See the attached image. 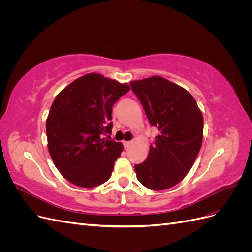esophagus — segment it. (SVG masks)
<instances>
[{
    "label": "esophagus",
    "instance_id": "obj_1",
    "mask_svg": "<svg viewBox=\"0 0 252 252\" xmlns=\"http://www.w3.org/2000/svg\"><path fill=\"white\" fill-rule=\"evenodd\" d=\"M131 141H123V145H124V147L125 148H127V147H129L131 145Z\"/></svg>",
    "mask_w": 252,
    "mask_h": 252
}]
</instances>
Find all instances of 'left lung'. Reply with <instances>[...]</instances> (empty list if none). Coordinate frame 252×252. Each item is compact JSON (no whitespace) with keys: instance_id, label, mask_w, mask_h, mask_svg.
I'll return each instance as SVG.
<instances>
[{"instance_id":"8db88e82","label":"left lung","mask_w":252,"mask_h":252,"mask_svg":"<svg viewBox=\"0 0 252 252\" xmlns=\"http://www.w3.org/2000/svg\"><path fill=\"white\" fill-rule=\"evenodd\" d=\"M156 136L146 161L134 165L141 184L165 190L186 177L199 155L203 140V116L187 90L161 77L130 83Z\"/></svg>"}]
</instances>
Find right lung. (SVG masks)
Instances as JSON below:
<instances>
[{
  "instance_id": "add662e5",
  "label": "right lung",
  "mask_w": 252,
  "mask_h": 252,
  "mask_svg": "<svg viewBox=\"0 0 252 252\" xmlns=\"http://www.w3.org/2000/svg\"><path fill=\"white\" fill-rule=\"evenodd\" d=\"M128 84L88 73L57 95L46 121L48 150L60 173L72 184L93 188L111 177L123 144L103 138L112 129V106Z\"/></svg>"
}]
</instances>
